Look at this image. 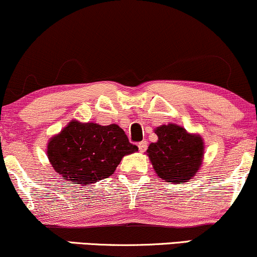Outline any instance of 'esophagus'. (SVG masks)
Returning a JSON list of instances; mask_svg holds the SVG:
<instances>
[{
  "mask_svg": "<svg viewBox=\"0 0 257 257\" xmlns=\"http://www.w3.org/2000/svg\"><path fill=\"white\" fill-rule=\"evenodd\" d=\"M147 146H148V142L147 141H141V142H139V144H138L139 150H140L141 152H145V151H146Z\"/></svg>",
  "mask_w": 257,
  "mask_h": 257,
  "instance_id": "1",
  "label": "esophagus"
}]
</instances>
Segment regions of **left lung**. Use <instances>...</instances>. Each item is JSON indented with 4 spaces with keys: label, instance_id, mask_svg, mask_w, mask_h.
<instances>
[{
    "label": "left lung",
    "instance_id": "left-lung-1",
    "mask_svg": "<svg viewBox=\"0 0 257 257\" xmlns=\"http://www.w3.org/2000/svg\"><path fill=\"white\" fill-rule=\"evenodd\" d=\"M158 141L151 144L147 153L157 175L168 182H188L202 164L203 144L176 124L156 129Z\"/></svg>",
    "mask_w": 257,
    "mask_h": 257
}]
</instances>
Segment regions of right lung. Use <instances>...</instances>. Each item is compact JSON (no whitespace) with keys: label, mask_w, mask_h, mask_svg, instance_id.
Listing matches in <instances>:
<instances>
[{"label":"right lung","mask_w":257,"mask_h":257,"mask_svg":"<svg viewBox=\"0 0 257 257\" xmlns=\"http://www.w3.org/2000/svg\"><path fill=\"white\" fill-rule=\"evenodd\" d=\"M138 151L116 124L72 120L48 145L52 168L72 184L86 185L107 178L125 154Z\"/></svg>","instance_id":"add662e5"}]
</instances>
